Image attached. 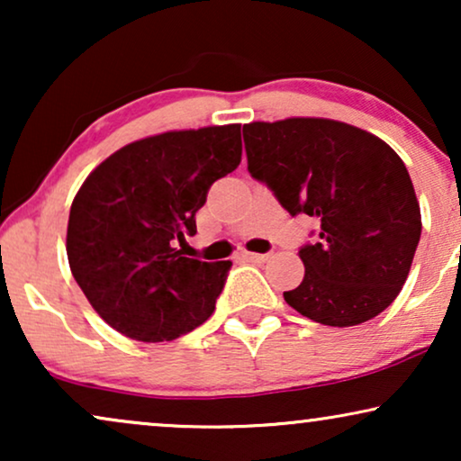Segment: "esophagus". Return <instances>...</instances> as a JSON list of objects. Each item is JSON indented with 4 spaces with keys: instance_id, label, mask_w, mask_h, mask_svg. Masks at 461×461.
<instances>
[{
    "instance_id": "esophagus-1",
    "label": "esophagus",
    "mask_w": 461,
    "mask_h": 461,
    "mask_svg": "<svg viewBox=\"0 0 461 461\" xmlns=\"http://www.w3.org/2000/svg\"><path fill=\"white\" fill-rule=\"evenodd\" d=\"M243 260L248 262H256V264H262L268 260V254H251V251H245L243 254Z\"/></svg>"
}]
</instances>
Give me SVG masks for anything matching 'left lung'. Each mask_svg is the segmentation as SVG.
<instances>
[{"instance_id": "8db88e82", "label": "left lung", "mask_w": 461, "mask_h": 461, "mask_svg": "<svg viewBox=\"0 0 461 461\" xmlns=\"http://www.w3.org/2000/svg\"><path fill=\"white\" fill-rule=\"evenodd\" d=\"M251 178L319 222L300 248L304 281L283 298L314 323L361 325L393 304L421 235L405 163L386 142L333 119L243 125Z\"/></svg>"}]
</instances>
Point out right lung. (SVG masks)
Returning <instances> with one entry per match:
<instances>
[{"instance_id": "right-lung-1", "label": "right lung", "mask_w": 461, "mask_h": 461, "mask_svg": "<svg viewBox=\"0 0 461 461\" xmlns=\"http://www.w3.org/2000/svg\"><path fill=\"white\" fill-rule=\"evenodd\" d=\"M241 163V125L166 131L119 149L75 194L71 273L94 311L138 342H169L203 325L232 262L182 256L207 191Z\"/></svg>"}]
</instances>
